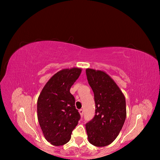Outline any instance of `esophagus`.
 <instances>
[{"mask_svg":"<svg viewBox=\"0 0 160 160\" xmlns=\"http://www.w3.org/2000/svg\"><path fill=\"white\" fill-rule=\"evenodd\" d=\"M79 113H80V116L82 117V116H83V113H84V110H83V109H80V110H79Z\"/></svg>","mask_w":160,"mask_h":160,"instance_id":"obj_1","label":"esophagus"}]
</instances>
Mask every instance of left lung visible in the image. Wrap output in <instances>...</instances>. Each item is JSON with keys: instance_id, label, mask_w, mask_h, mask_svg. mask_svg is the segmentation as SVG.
Returning a JSON list of instances; mask_svg holds the SVG:
<instances>
[{"instance_id": "8db88e82", "label": "left lung", "mask_w": 160, "mask_h": 160, "mask_svg": "<svg viewBox=\"0 0 160 160\" xmlns=\"http://www.w3.org/2000/svg\"><path fill=\"white\" fill-rule=\"evenodd\" d=\"M86 75L95 103V115L85 125L88 140L97 147H104L116 138L125 122L126 99L106 72L88 68Z\"/></svg>"}]
</instances>
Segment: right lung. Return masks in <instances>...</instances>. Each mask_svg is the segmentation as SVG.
<instances>
[{
    "label": "right lung",
    "mask_w": 160,
    "mask_h": 160,
    "mask_svg": "<svg viewBox=\"0 0 160 160\" xmlns=\"http://www.w3.org/2000/svg\"><path fill=\"white\" fill-rule=\"evenodd\" d=\"M81 73V69H63L53 75L37 100V117L45 138L51 144L60 146L70 140L80 115L70 92Z\"/></svg>",
    "instance_id": "1"
}]
</instances>
